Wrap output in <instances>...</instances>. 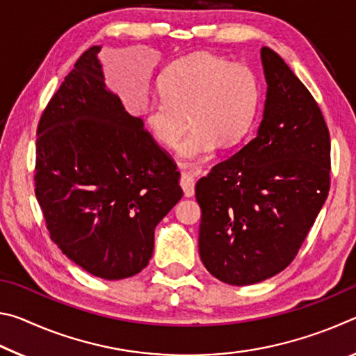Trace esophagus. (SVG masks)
Segmentation results:
<instances>
[{
    "label": "esophagus",
    "instance_id": "34e87169",
    "mask_svg": "<svg viewBox=\"0 0 356 356\" xmlns=\"http://www.w3.org/2000/svg\"><path fill=\"white\" fill-rule=\"evenodd\" d=\"M180 186H182L184 195L186 197H191L195 195V179H193L190 172H182V176H180Z\"/></svg>",
    "mask_w": 356,
    "mask_h": 356
}]
</instances>
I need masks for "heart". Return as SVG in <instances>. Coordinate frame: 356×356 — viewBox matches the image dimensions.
Segmentation results:
<instances>
[{"instance_id": "1", "label": "heart", "mask_w": 356, "mask_h": 356, "mask_svg": "<svg viewBox=\"0 0 356 356\" xmlns=\"http://www.w3.org/2000/svg\"><path fill=\"white\" fill-rule=\"evenodd\" d=\"M161 97L143 105L141 118L150 136L174 147L186 163L207 160L225 144H236L248 134L261 104V86L254 72L243 64L197 53L168 69L160 81Z\"/></svg>"}]
</instances>
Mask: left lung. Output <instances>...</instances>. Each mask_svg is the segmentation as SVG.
Masks as SVG:
<instances>
[{
    "mask_svg": "<svg viewBox=\"0 0 356 356\" xmlns=\"http://www.w3.org/2000/svg\"><path fill=\"white\" fill-rule=\"evenodd\" d=\"M267 94L252 140L196 184L200 256L215 278L256 284L297 256L330 190V134L321 108L268 47Z\"/></svg>",
    "mask_w": 356,
    "mask_h": 356,
    "instance_id": "obj_1",
    "label": "left lung"
}]
</instances>
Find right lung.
I'll return each instance as SVG.
<instances>
[{
    "mask_svg": "<svg viewBox=\"0 0 356 356\" xmlns=\"http://www.w3.org/2000/svg\"><path fill=\"white\" fill-rule=\"evenodd\" d=\"M100 48L83 53L42 114L34 182L58 248L113 281L149 264L155 227L184 191L143 119L106 88Z\"/></svg>",
    "mask_w": 356,
    "mask_h": 356,
    "instance_id": "add662e5",
    "label": "right lung"
}]
</instances>
